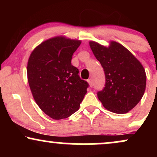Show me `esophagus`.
Returning <instances> with one entry per match:
<instances>
[{"instance_id":"esophagus-1","label":"esophagus","mask_w":157,"mask_h":157,"mask_svg":"<svg viewBox=\"0 0 157 157\" xmlns=\"http://www.w3.org/2000/svg\"><path fill=\"white\" fill-rule=\"evenodd\" d=\"M88 81V82H89V86H93V80H92V79H89V80H87Z\"/></svg>"}]
</instances>
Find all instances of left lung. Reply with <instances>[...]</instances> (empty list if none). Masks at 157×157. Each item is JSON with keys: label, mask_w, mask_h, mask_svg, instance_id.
I'll use <instances>...</instances> for the list:
<instances>
[{"label": "left lung", "mask_w": 157, "mask_h": 157, "mask_svg": "<svg viewBox=\"0 0 157 157\" xmlns=\"http://www.w3.org/2000/svg\"><path fill=\"white\" fill-rule=\"evenodd\" d=\"M90 47L100 61L105 85L97 97L106 109L125 113L137 105L145 93L146 75L141 63L122 45L111 41L109 47L90 41Z\"/></svg>", "instance_id": "1"}]
</instances>
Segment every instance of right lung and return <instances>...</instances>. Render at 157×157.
Masks as SVG:
<instances>
[{
	"mask_svg": "<svg viewBox=\"0 0 157 157\" xmlns=\"http://www.w3.org/2000/svg\"><path fill=\"white\" fill-rule=\"evenodd\" d=\"M81 40L63 36L41 43L32 51L27 64V77L32 96L40 109L54 120L76 112L89 87L71 65Z\"/></svg>",
	"mask_w": 157,
	"mask_h": 157,
	"instance_id": "right-lung-1",
	"label": "right lung"
}]
</instances>
